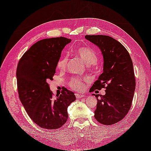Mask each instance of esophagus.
<instances>
[{
  "label": "esophagus",
  "mask_w": 151,
  "mask_h": 151,
  "mask_svg": "<svg viewBox=\"0 0 151 151\" xmlns=\"http://www.w3.org/2000/svg\"><path fill=\"white\" fill-rule=\"evenodd\" d=\"M75 96L76 98H81L84 97V95L81 94H78V93H76V94H75Z\"/></svg>",
  "instance_id": "esophagus-1"
}]
</instances>
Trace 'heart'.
Segmentation results:
<instances>
[{
    "instance_id": "1",
    "label": "heart",
    "mask_w": 151,
    "mask_h": 151,
    "mask_svg": "<svg viewBox=\"0 0 151 151\" xmlns=\"http://www.w3.org/2000/svg\"><path fill=\"white\" fill-rule=\"evenodd\" d=\"M74 53L89 67H94L96 64L98 59V55L94 50L87 47H79L74 50ZM68 57L63 55L61 57L57 63V68L60 70H65L67 67ZM88 81V78L74 76L69 79L68 85L74 90H84L85 85Z\"/></svg>"
}]
</instances>
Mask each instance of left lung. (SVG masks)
I'll list each match as a JSON object with an SVG mask.
<instances>
[{
    "label": "left lung",
    "instance_id": "8db88e82",
    "mask_svg": "<svg viewBox=\"0 0 151 151\" xmlns=\"http://www.w3.org/2000/svg\"><path fill=\"white\" fill-rule=\"evenodd\" d=\"M85 38L100 49L104 69L90 92L106 88V94L97 98L94 117L104 125L121 121L128 114L135 89L133 62L127 49L118 41L108 35H86Z\"/></svg>",
    "mask_w": 151,
    "mask_h": 151
}]
</instances>
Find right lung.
<instances>
[{"label": "right lung", "mask_w": 151, "mask_h": 151, "mask_svg": "<svg viewBox=\"0 0 151 151\" xmlns=\"http://www.w3.org/2000/svg\"><path fill=\"white\" fill-rule=\"evenodd\" d=\"M70 42L64 37L40 40L18 62L19 98L31 119L42 128L56 129L63 125L68 119V107L76 100L74 92L66 88L54 99L48 84L53 79L63 49Z\"/></svg>", "instance_id": "add662e5"}]
</instances>
